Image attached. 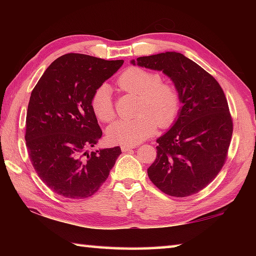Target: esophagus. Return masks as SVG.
Returning a JSON list of instances; mask_svg holds the SVG:
<instances>
[{
	"mask_svg": "<svg viewBox=\"0 0 256 256\" xmlns=\"http://www.w3.org/2000/svg\"><path fill=\"white\" fill-rule=\"evenodd\" d=\"M134 148H136V146H120V149H122L123 152H128V151L132 150Z\"/></svg>",
	"mask_w": 256,
	"mask_h": 256,
	"instance_id": "obj_1",
	"label": "esophagus"
}]
</instances>
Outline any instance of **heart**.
<instances>
[{
    "label": "heart",
    "mask_w": 256,
    "mask_h": 256,
    "mask_svg": "<svg viewBox=\"0 0 256 256\" xmlns=\"http://www.w3.org/2000/svg\"><path fill=\"white\" fill-rule=\"evenodd\" d=\"M162 81L159 73L138 66L128 68L120 76V89L140 96L136 108L138 115L110 124L107 128L108 140L112 144L136 146L152 136L158 124L166 128L174 122L180 107V94L175 86ZM90 105L94 116L102 122L114 118L110 86H99L92 94Z\"/></svg>",
    "instance_id": "heart-1"
}]
</instances>
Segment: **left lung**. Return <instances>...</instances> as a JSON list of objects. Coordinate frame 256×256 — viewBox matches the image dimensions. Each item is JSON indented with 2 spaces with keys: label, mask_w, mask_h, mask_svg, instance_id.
Masks as SVG:
<instances>
[{
  "label": "left lung",
  "mask_w": 256,
  "mask_h": 256,
  "mask_svg": "<svg viewBox=\"0 0 256 256\" xmlns=\"http://www.w3.org/2000/svg\"><path fill=\"white\" fill-rule=\"evenodd\" d=\"M133 66L162 71L174 82L182 107L172 126L157 138L150 180L175 198L198 193L210 184L227 158L232 120L222 86L196 62L177 52L132 60Z\"/></svg>",
  "instance_id": "8db88e82"
}]
</instances>
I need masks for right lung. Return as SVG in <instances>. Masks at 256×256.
I'll list each match as a JSON object with an SVG mask.
<instances>
[{
    "label": "right lung",
    "mask_w": 256,
    "mask_h": 256,
    "mask_svg": "<svg viewBox=\"0 0 256 256\" xmlns=\"http://www.w3.org/2000/svg\"><path fill=\"white\" fill-rule=\"evenodd\" d=\"M123 60L70 53L56 58L34 86L28 104L26 144L40 180L64 198L94 196L122 154L120 146L86 149L102 136L90 105L99 86Z\"/></svg>",
    "instance_id": "add662e5"
}]
</instances>
